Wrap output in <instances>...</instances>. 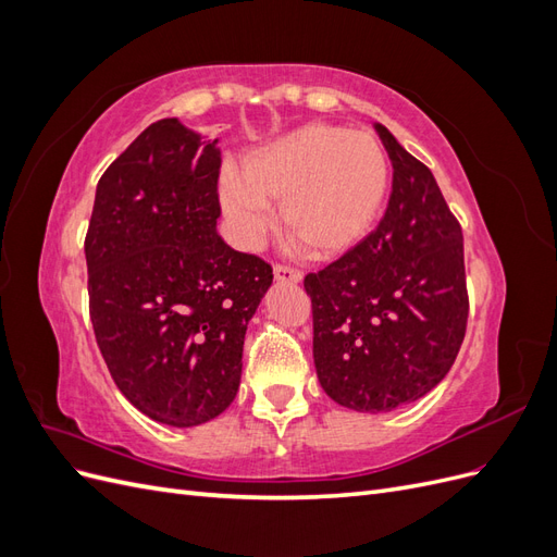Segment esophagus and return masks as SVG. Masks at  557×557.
I'll return each mask as SVG.
<instances>
[{"instance_id":"esophagus-1","label":"esophagus","mask_w":557,"mask_h":557,"mask_svg":"<svg viewBox=\"0 0 557 557\" xmlns=\"http://www.w3.org/2000/svg\"><path fill=\"white\" fill-rule=\"evenodd\" d=\"M274 278L276 281H285V283H299L301 281V272L295 267L288 264H276L274 267Z\"/></svg>"}]
</instances>
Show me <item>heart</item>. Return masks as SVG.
Segmentation results:
<instances>
[{
	"instance_id": "heart-1",
	"label": "heart",
	"mask_w": 557,
	"mask_h": 557,
	"mask_svg": "<svg viewBox=\"0 0 557 557\" xmlns=\"http://www.w3.org/2000/svg\"><path fill=\"white\" fill-rule=\"evenodd\" d=\"M391 188V160L374 134L309 123L250 150L242 176L223 172L218 195L244 246L272 225L267 207H281V225L301 252L336 258L374 227Z\"/></svg>"
}]
</instances>
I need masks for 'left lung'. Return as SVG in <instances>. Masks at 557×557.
Instances as JSON below:
<instances>
[{"label":"left lung","mask_w":557,"mask_h":557,"mask_svg":"<svg viewBox=\"0 0 557 557\" xmlns=\"http://www.w3.org/2000/svg\"><path fill=\"white\" fill-rule=\"evenodd\" d=\"M393 193L374 232L305 276L313 362L323 391L362 413L428 395L465 339L469 295L462 227L428 166L383 125Z\"/></svg>","instance_id":"8db88e82"}]
</instances>
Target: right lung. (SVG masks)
<instances>
[{
  "label": "right lung",
  "mask_w": 557,
  "mask_h": 557,
  "mask_svg": "<svg viewBox=\"0 0 557 557\" xmlns=\"http://www.w3.org/2000/svg\"><path fill=\"white\" fill-rule=\"evenodd\" d=\"M215 144L176 117L148 125L99 178L86 234L102 358L129 404L174 428L237 397L248 320L274 278L215 232Z\"/></svg>",
  "instance_id": "1"
}]
</instances>
